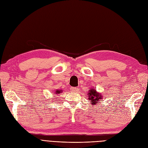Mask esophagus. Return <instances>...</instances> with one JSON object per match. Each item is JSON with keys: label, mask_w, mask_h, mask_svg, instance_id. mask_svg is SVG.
Returning <instances> with one entry per match:
<instances>
[{"label": "esophagus", "mask_w": 148, "mask_h": 148, "mask_svg": "<svg viewBox=\"0 0 148 148\" xmlns=\"http://www.w3.org/2000/svg\"><path fill=\"white\" fill-rule=\"evenodd\" d=\"M77 89H78V88L77 87H71L70 88V91L72 92H76L77 91Z\"/></svg>", "instance_id": "esophagus-1"}]
</instances>
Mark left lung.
<instances>
[{
	"label": "left lung",
	"mask_w": 148,
	"mask_h": 148,
	"mask_svg": "<svg viewBox=\"0 0 148 148\" xmlns=\"http://www.w3.org/2000/svg\"><path fill=\"white\" fill-rule=\"evenodd\" d=\"M88 95L89 96L88 99L90 100V102L92 105L97 104L100 102V101L102 99L103 97L100 92H97L96 89L94 88L89 89Z\"/></svg>",
	"instance_id": "1"
}]
</instances>
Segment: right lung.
<instances>
[{
  "instance_id": "1",
  "label": "right lung",
  "mask_w": 148,
  "mask_h": 148,
  "mask_svg": "<svg viewBox=\"0 0 148 148\" xmlns=\"http://www.w3.org/2000/svg\"><path fill=\"white\" fill-rule=\"evenodd\" d=\"M62 92H63V91L61 90V89H57L56 91H55V93L56 94V95H57V94L62 93Z\"/></svg>"
}]
</instances>
